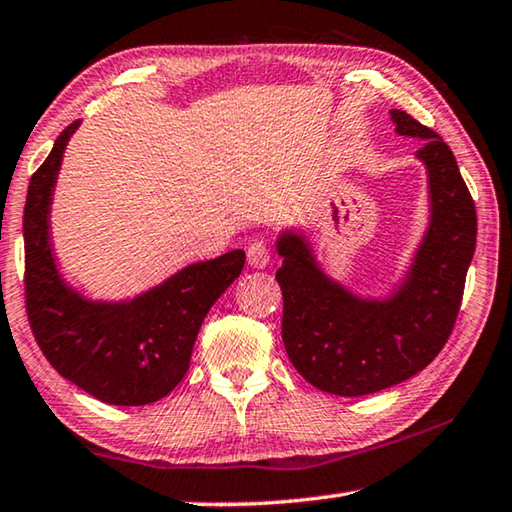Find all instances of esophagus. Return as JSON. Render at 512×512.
Wrapping results in <instances>:
<instances>
[{
    "label": "esophagus",
    "instance_id": "34e87169",
    "mask_svg": "<svg viewBox=\"0 0 512 512\" xmlns=\"http://www.w3.org/2000/svg\"><path fill=\"white\" fill-rule=\"evenodd\" d=\"M246 253H248V264L253 266V269H266V266H269V262H271V250L264 241L250 243Z\"/></svg>",
    "mask_w": 512,
    "mask_h": 512
}]
</instances>
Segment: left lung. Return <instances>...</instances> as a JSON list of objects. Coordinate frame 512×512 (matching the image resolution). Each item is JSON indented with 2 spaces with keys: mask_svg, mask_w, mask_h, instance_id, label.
<instances>
[{
  "mask_svg": "<svg viewBox=\"0 0 512 512\" xmlns=\"http://www.w3.org/2000/svg\"><path fill=\"white\" fill-rule=\"evenodd\" d=\"M401 136H419L428 168L431 225L408 278L387 300H362L328 280L296 234H282L275 280L285 298L282 342L296 371L316 389L364 396L428 367L449 339L476 248V207L456 157L431 127L394 109Z\"/></svg>",
  "mask_w": 512,
  "mask_h": 512,
  "instance_id": "obj_1",
  "label": "left lung"
}]
</instances>
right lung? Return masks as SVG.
I'll return each instance as SVG.
<instances>
[{
	"label": "right lung",
	"mask_w": 512,
	"mask_h": 512,
	"mask_svg": "<svg viewBox=\"0 0 512 512\" xmlns=\"http://www.w3.org/2000/svg\"><path fill=\"white\" fill-rule=\"evenodd\" d=\"M70 123L31 175L24 205V305L47 362L95 399L148 405L189 371L193 344L218 296L241 275L243 250L191 264L129 303H91L63 285L47 232L52 189Z\"/></svg>",
	"instance_id": "obj_1"
}]
</instances>
